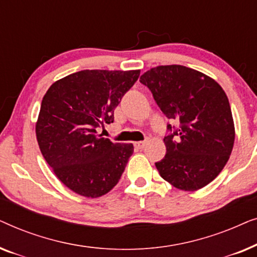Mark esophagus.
I'll list each match as a JSON object with an SVG mask.
<instances>
[{
    "instance_id": "obj_1",
    "label": "esophagus",
    "mask_w": 257,
    "mask_h": 257,
    "mask_svg": "<svg viewBox=\"0 0 257 257\" xmlns=\"http://www.w3.org/2000/svg\"><path fill=\"white\" fill-rule=\"evenodd\" d=\"M145 145H146V142H136L135 143V147H136V149H138V150L144 149Z\"/></svg>"
}]
</instances>
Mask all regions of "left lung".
Wrapping results in <instances>:
<instances>
[{
  "label": "left lung",
  "mask_w": 257,
  "mask_h": 257,
  "mask_svg": "<svg viewBox=\"0 0 257 257\" xmlns=\"http://www.w3.org/2000/svg\"><path fill=\"white\" fill-rule=\"evenodd\" d=\"M158 106L178 127L165 137L166 154L156 163L160 177L181 191H198L226 166L235 140L230 105L222 87L184 65H159L140 77Z\"/></svg>",
  "instance_id": "obj_1"
}]
</instances>
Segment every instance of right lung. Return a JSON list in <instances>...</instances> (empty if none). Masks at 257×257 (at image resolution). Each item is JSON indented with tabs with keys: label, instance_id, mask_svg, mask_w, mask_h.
Here are the masks:
<instances>
[{
	"label": "right lung",
	"instance_id": "1",
	"mask_svg": "<svg viewBox=\"0 0 257 257\" xmlns=\"http://www.w3.org/2000/svg\"><path fill=\"white\" fill-rule=\"evenodd\" d=\"M140 70H83L56 80L44 94L36 121L38 146L58 180L85 198H99L118 184L132 144L112 143L97 127L113 112Z\"/></svg>",
	"mask_w": 257,
	"mask_h": 257
}]
</instances>
